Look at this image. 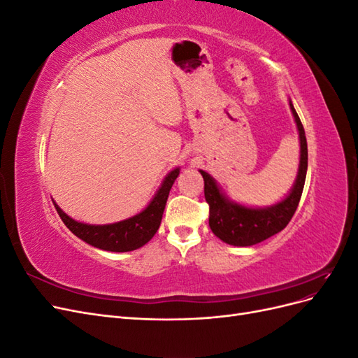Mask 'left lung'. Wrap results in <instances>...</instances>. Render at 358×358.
Instances as JSON below:
<instances>
[{
    "label": "left lung",
    "mask_w": 358,
    "mask_h": 358,
    "mask_svg": "<svg viewBox=\"0 0 358 358\" xmlns=\"http://www.w3.org/2000/svg\"><path fill=\"white\" fill-rule=\"evenodd\" d=\"M289 109L294 116L300 138V164L294 185L284 200L268 208H248L227 199L209 173L200 170L204 179V199L209 204V227L212 233L225 243L251 246L263 242L282 231L297 209L306 180L308 143L305 128L291 101Z\"/></svg>",
    "instance_id": "1"
}]
</instances>
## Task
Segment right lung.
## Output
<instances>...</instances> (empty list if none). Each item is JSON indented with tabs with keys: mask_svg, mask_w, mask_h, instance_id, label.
<instances>
[{
	"mask_svg": "<svg viewBox=\"0 0 358 358\" xmlns=\"http://www.w3.org/2000/svg\"><path fill=\"white\" fill-rule=\"evenodd\" d=\"M178 176L179 167L171 170L164 178L154 199L150 200V203L142 212L131 216V218L115 224L91 225L74 221L67 213L62 212L55 201H53V204H55L57 212L61 216L62 222L67 225V229L83 242L110 252L134 251V249L146 245L158 231L169 199V192Z\"/></svg>",
	"mask_w": 358,
	"mask_h": 358,
	"instance_id": "1",
	"label": "right lung"
}]
</instances>
